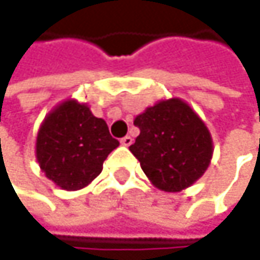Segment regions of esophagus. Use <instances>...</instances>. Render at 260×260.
Here are the masks:
<instances>
[{
  "mask_svg": "<svg viewBox=\"0 0 260 260\" xmlns=\"http://www.w3.org/2000/svg\"><path fill=\"white\" fill-rule=\"evenodd\" d=\"M120 143H122L123 146H131V144H132V138H131L129 135H126V137H123V138L120 140Z\"/></svg>",
  "mask_w": 260,
  "mask_h": 260,
  "instance_id": "34e87169",
  "label": "esophagus"
}]
</instances>
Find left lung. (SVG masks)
Segmentation results:
<instances>
[{"label":"left lung","mask_w":260,"mask_h":260,"mask_svg":"<svg viewBox=\"0 0 260 260\" xmlns=\"http://www.w3.org/2000/svg\"><path fill=\"white\" fill-rule=\"evenodd\" d=\"M140 135L129 150L156 188L178 192L209 167L214 144L209 129L182 99L159 101L134 120Z\"/></svg>","instance_id":"1"}]
</instances>
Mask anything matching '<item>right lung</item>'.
Instances as JSON below:
<instances>
[{"label":"right lung","instance_id":"1","mask_svg":"<svg viewBox=\"0 0 260 260\" xmlns=\"http://www.w3.org/2000/svg\"><path fill=\"white\" fill-rule=\"evenodd\" d=\"M117 146L104 119L94 117L85 104L69 99L45 117L36 140V158L48 179L75 191L99 176Z\"/></svg>","mask_w":260,"mask_h":260}]
</instances>
